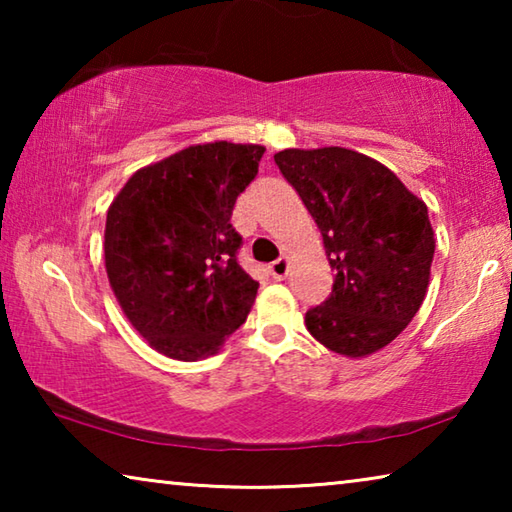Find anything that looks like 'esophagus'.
<instances>
[{"mask_svg":"<svg viewBox=\"0 0 512 512\" xmlns=\"http://www.w3.org/2000/svg\"><path fill=\"white\" fill-rule=\"evenodd\" d=\"M287 273H289V262L284 257L275 259L273 264H268V275H271L273 280H284V277H287Z\"/></svg>","mask_w":512,"mask_h":512,"instance_id":"34e87169","label":"esophagus"}]
</instances>
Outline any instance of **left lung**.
Wrapping results in <instances>:
<instances>
[{
  "instance_id": "1",
  "label": "left lung",
  "mask_w": 512,
  "mask_h": 512,
  "mask_svg": "<svg viewBox=\"0 0 512 512\" xmlns=\"http://www.w3.org/2000/svg\"><path fill=\"white\" fill-rule=\"evenodd\" d=\"M275 164L314 216L334 271L329 298L305 316L309 334L343 357L381 350L427 296V205L384 164L341 146L287 149Z\"/></svg>"
}]
</instances>
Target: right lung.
<instances>
[{"label": "right lung", "instance_id": "obj_1", "mask_svg": "<svg viewBox=\"0 0 512 512\" xmlns=\"http://www.w3.org/2000/svg\"><path fill=\"white\" fill-rule=\"evenodd\" d=\"M259 144L189 146L128 178L106 219V271L131 325L162 354L205 359L244 325L259 282L237 262L230 216Z\"/></svg>", "mask_w": 512, "mask_h": 512}]
</instances>
